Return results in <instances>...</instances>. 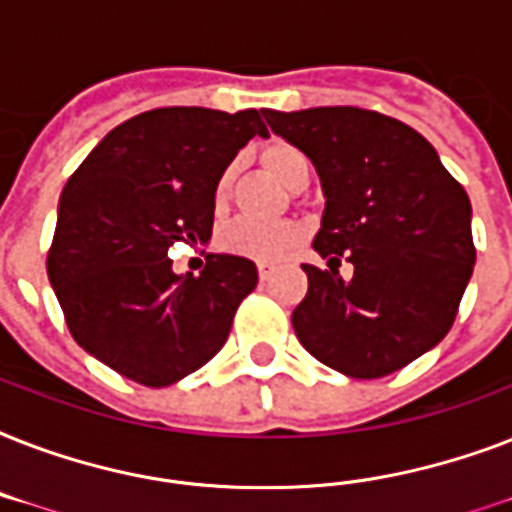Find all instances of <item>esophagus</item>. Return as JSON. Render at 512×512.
I'll return each mask as SVG.
<instances>
[{
    "instance_id": "1",
    "label": "esophagus",
    "mask_w": 512,
    "mask_h": 512,
    "mask_svg": "<svg viewBox=\"0 0 512 512\" xmlns=\"http://www.w3.org/2000/svg\"><path fill=\"white\" fill-rule=\"evenodd\" d=\"M257 276H260V281L271 279V276H273V265H268V263L257 265Z\"/></svg>"
}]
</instances>
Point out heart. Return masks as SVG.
I'll return each instance as SVG.
<instances>
[{"label": "heart", "mask_w": 512, "mask_h": 512, "mask_svg": "<svg viewBox=\"0 0 512 512\" xmlns=\"http://www.w3.org/2000/svg\"><path fill=\"white\" fill-rule=\"evenodd\" d=\"M263 162L268 164V170L279 177L281 183L292 188V185L311 172V162L300 148L289 146V143H271L263 151ZM233 170L223 172L217 177L215 199L223 201L231 188ZM220 247L228 255L247 257L252 263H279L287 255H292L300 241H303V228L292 220H252V217H239L220 231L217 236Z\"/></svg>", "instance_id": "1"}]
</instances>
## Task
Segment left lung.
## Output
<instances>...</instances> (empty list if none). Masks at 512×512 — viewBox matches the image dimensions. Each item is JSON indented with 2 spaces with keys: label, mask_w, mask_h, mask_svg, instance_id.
I'll use <instances>...</instances> for the list:
<instances>
[{
  "label": "left lung",
  "mask_w": 512,
  "mask_h": 512,
  "mask_svg": "<svg viewBox=\"0 0 512 512\" xmlns=\"http://www.w3.org/2000/svg\"><path fill=\"white\" fill-rule=\"evenodd\" d=\"M263 116L311 159L327 199L313 249L329 271L303 265L297 340L356 380L398 372L444 340L473 276L468 193L420 132L385 114L324 106ZM340 256L354 265L350 280L336 271Z\"/></svg>",
  "instance_id": "left-lung-1"
}]
</instances>
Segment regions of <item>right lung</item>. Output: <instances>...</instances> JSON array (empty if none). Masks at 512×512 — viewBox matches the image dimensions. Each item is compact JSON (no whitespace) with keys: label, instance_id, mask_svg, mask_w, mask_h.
<instances>
[{"label":"right lung","instance_id":"1","mask_svg":"<svg viewBox=\"0 0 512 512\" xmlns=\"http://www.w3.org/2000/svg\"><path fill=\"white\" fill-rule=\"evenodd\" d=\"M255 135V108H154L114 127L60 193L47 276L74 340L127 380L164 388L223 348L257 287L252 260L172 271V244L209 241L215 185Z\"/></svg>","mask_w":512,"mask_h":512}]
</instances>
